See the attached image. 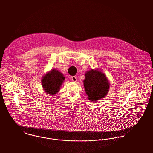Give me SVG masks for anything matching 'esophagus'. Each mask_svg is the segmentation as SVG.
Here are the masks:
<instances>
[{
    "instance_id": "esophagus-1",
    "label": "esophagus",
    "mask_w": 153,
    "mask_h": 153,
    "mask_svg": "<svg viewBox=\"0 0 153 153\" xmlns=\"http://www.w3.org/2000/svg\"><path fill=\"white\" fill-rule=\"evenodd\" d=\"M71 79H72L73 81H74V82H76V81H77V78H76V77L75 76H71Z\"/></svg>"
}]
</instances>
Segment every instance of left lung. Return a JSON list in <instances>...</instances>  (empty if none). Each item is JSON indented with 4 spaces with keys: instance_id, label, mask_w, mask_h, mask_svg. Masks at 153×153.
I'll return each instance as SVG.
<instances>
[{
    "instance_id": "8db88e82",
    "label": "left lung",
    "mask_w": 153,
    "mask_h": 153,
    "mask_svg": "<svg viewBox=\"0 0 153 153\" xmlns=\"http://www.w3.org/2000/svg\"><path fill=\"white\" fill-rule=\"evenodd\" d=\"M84 86L88 99L92 101H97L106 96L109 83L104 74L91 69L85 74Z\"/></svg>"
}]
</instances>
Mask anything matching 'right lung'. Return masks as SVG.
Instances as JSON below:
<instances>
[{
	"label": "right lung",
	"instance_id": "right-lung-1",
	"mask_svg": "<svg viewBox=\"0 0 153 153\" xmlns=\"http://www.w3.org/2000/svg\"><path fill=\"white\" fill-rule=\"evenodd\" d=\"M65 78L63 74L57 70L53 69L44 76L42 84L45 91L50 95L56 94Z\"/></svg>",
	"mask_w": 153,
	"mask_h": 153
}]
</instances>
